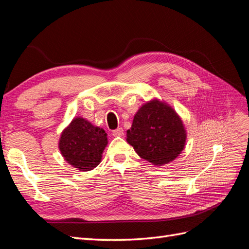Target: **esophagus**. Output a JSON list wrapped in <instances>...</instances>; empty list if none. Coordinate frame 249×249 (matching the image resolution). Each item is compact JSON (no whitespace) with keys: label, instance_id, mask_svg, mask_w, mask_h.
Returning a JSON list of instances; mask_svg holds the SVG:
<instances>
[{"label":"esophagus","instance_id":"34e87169","mask_svg":"<svg viewBox=\"0 0 249 249\" xmlns=\"http://www.w3.org/2000/svg\"><path fill=\"white\" fill-rule=\"evenodd\" d=\"M112 135L114 137H122L124 135V129H123V127H118L117 130H114L112 132Z\"/></svg>","mask_w":249,"mask_h":249}]
</instances>
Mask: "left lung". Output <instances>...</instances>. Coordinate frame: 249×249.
<instances>
[{"label":"left lung","instance_id":"8db88e82","mask_svg":"<svg viewBox=\"0 0 249 249\" xmlns=\"http://www.w3.org/2000/svg\"><path fill=\"white\" fill-rule=\"evenodd\" d=\"M187 133L182 119L167 103L154 99L134 116L126 141L142 159L157 166L172 162L183 152Z\"/></svg>","mask_w":249,"mask_h":249}]
</instances>
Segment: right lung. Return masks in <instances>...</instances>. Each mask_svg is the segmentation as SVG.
Instances as JSON below:
<instances>
[{
    "label": "right lung",
    "instance_id": "add662e5",
    "mask_svg": "<svg viewBox=\"0 0 249 249\" xmlns=\"http://www.w3.org/2000/svg\"><path fill=\"white\" fill-rule=\"evenodd\" d=\"M107 144V133L79 116L62 131L58 145L67 163L81 171H89L101 163Z\"/></svg>",
    "mask_w": 249,
    "mask_h": 249
}]
</instances>
